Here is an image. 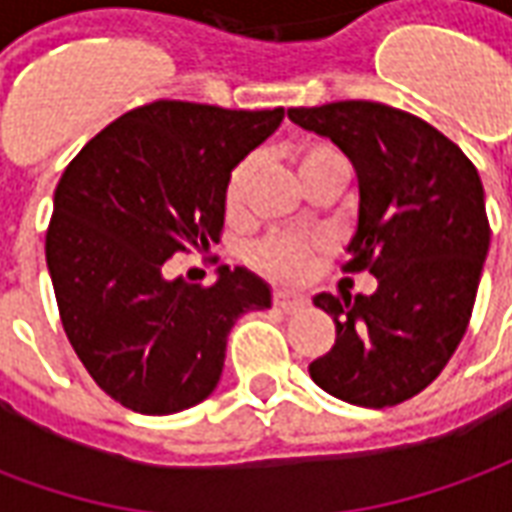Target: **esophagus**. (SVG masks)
<instances>
[{"label":"esophagus","mask_w":512,"mask_h":512,"mask_svg":"<svg viewBox=\"0 0 512 512\" xmlns=\"http://www.w3.org/2000/svg\"><path fill=\"white\" fill-rule=\"evenodd\" d=\"M274 304H277L282 312H299L307 307V299L299 296V293H290V290H277V293H274Z\"/></svg>","instance_id":"obj_1"}]
</instances>
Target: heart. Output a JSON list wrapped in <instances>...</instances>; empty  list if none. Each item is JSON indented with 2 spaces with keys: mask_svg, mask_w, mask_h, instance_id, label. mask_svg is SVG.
Segmentation results:
<instances>
[{
  "mask_svg": "<svg viewBox=\"0 0 512 512\" xmlns=\"http://www.w3.org/2000/svg\"><path fill=\"white\" fill-rule=\"evenodd\" d=\"M334 161H345V158L337 147L326 145V142H310V145L299 147V153H296L301 178L310 169L334 164ZM252 175H255V158L252 156L238 161L233 172H230L227 186H224V211H227L230 219H238L244 213L246 191H249ZM318 255H321V241L318 238L299 233H274L266 235L260 244H255V249L249 252V260H252V266L260 268L268 277L299 279L310 271Z\"/></svg>",
  "mask_w": 512,
  "mask_h": 512,
  "instance_id": "b5f03b06",
  "label": "heart"
}]
</instances>
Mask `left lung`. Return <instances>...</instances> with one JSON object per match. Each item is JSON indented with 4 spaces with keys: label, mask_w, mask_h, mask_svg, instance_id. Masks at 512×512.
I'll list each match as a JSON object with an SVG mask.
<instances>
[{
    "label": "left lung",
    "mask_w": 512,
    "mask_h": 512,
    "mask_svg": "<svg viewBox=\"0 0 512 512\" xmlns=\"http://www.w3.org/2000/svg\"><path fill=\"white\" fill-rule=\"evenodd\" d=\"M288 117L354 164L359 211L343 268L378 279L373 296L312 299L337 340L310 376L351 406H397L436 381L472 318L491 244L480 175L455 142L395 106L337 101Z\"/></svg>",
    "instance_id": "1"
}]
</instances>
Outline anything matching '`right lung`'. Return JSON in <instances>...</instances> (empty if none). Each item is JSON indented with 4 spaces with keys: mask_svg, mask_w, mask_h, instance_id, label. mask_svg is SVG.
I'll list each match as a JSON object with an SVG mask.
<instances>
[{
    "mask_svg": "<svg viewBox=\"0 0 512 512\" xmlns=\"http://www.w3.org/2000/svg\"><path fill=\"white\" fill-rule=\"evenodd\" d=\"M285 109L153 101L117 117L62 172L46 266L62 326L87 373L136 414H178L222 378L227 334L271 288L219 268L211 288L164 277L178 252L219 244L224 186Z\"/></svg>",
    "mask_w": 512,
    "mask_h": 512,
    "instance_id": "right-lung-1",
    "label": "right lung"
}]
</instances>
